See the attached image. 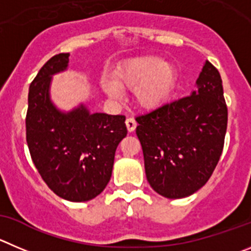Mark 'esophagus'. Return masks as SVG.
Instances as JSON below:
<instances>
[{
  "instance_id": "obj_1",
  "label": "esophagus",
  "mask_w": 251,
  "mask_h": 251,
  "mask_svg": "<svg viewBox=\"0 0 251 251\" xmlns=\"http://www.w3.org/2000/svg\"><path fill=\"white\" fill-rule=\"evenodd\" d=\"M136 126H137V123L135 121V119H132V118L126 119V127H127L128 132H132V131H135Z\"/></svg>"
}]
</instances>
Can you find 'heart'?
<instances>
[{
	"instance_id": "1",
	"label": "heart",
	"mask_w": 251,
	"mask_h": 251,
	"mask_svg": "<svg viewBox=\"0 0 251 251\" xmlns=\"http://www.w3.org/2000/svg\"><path fill=\"white\" fill-rule=\"evenodd\" d=\"M176 70L158 58L135 59L114 73V83L121 88H135V99L144 107H156L165 102L176 85ZM104 90L110 97L118 98V88L105 81Z\"/></svg>"
}]
</instances>
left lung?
Segmentation results:
<instances>
[{
	"label": "left lung",
	"instance_id": "left-lung-1",
	"mask_svg": "<svg viewBox=\"0 0 251 251\" xmlns=\"http://www.w3.org/2000/svg\"><path fill=\"white\" fill-rule=\"evenodd\" d=\"M136 121L150 186L171 200L191 196L207 183L223 152L228 107L221 74L205 60L197 90Z\"/></svg>",
	"mask_w": 251,
	"mask_h": 251
}]
</instances>
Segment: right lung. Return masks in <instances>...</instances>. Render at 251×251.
<instances>
[{
  "instance_id": "1",
  "label": "right lung",
  "mask_w": 251,
  "mask_h": 251,
  "mask_svg": "<svg viewBox=\"0 0 251 251\" xmlns=\"http://www.w3.org/2000/svg\"><path fill=\"white\" fill-rule=\"evenodd\" d=\"M68 62L69 53L55 54L30 83L25 139L47 186L60 198L85 202L109 183L115 151L127 128L124 115L89 114L84 106L62 114L51 105V75L64 70Z\"/></svg>"
}]
</instances>
